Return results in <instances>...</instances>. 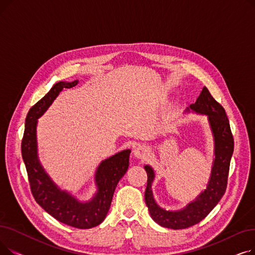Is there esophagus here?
<instances>
[{
  "mask_svg": "<svg viewBox=\"0 0 255 255\" xmlns=\"http://www.w3.org/2000/svg\"><path fill=\"white\" fill-rule=\"evenodd\" d=\"M150 153V150L148 146H145L143 144H138L136 145L134 150H133V155H134L136 158L138 159H141V158H144L145 156H148Z\"/></svg>",
  "mask_w": 255,
  "mask_h": 255,
  "instance_id": "esophagus-1",
  "label": "esophagus"
}]
</instances>
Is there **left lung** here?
I'll list each match as a JSON object with an SVG mask.
<instances>
[{
  "instance_id": "8db88e82",
  "label": "left lung",
  "mask_w": 255,
  "mask_h": 255,
  "mask_svg": "<svg viewBox=\"0 0 255 255\" xmlns=\"http://www.w3.org/2000/svg\"><path fill=\"white\" fill-rule=\"evenodd\" d=\"M190 110L208 116L214 142H215V160H214L207 189L194 202L181 211L171 212L163 210L156 204L151 190L152 182L155 177L154 171L151 166H144L148 175L144 200L151 217L159 225L172 230L187 229L200 222L220 202L227 187L231 159L234 153V136L230 121L222 105L213 98L206 87L200 92L196 102L190 105ZM187 111L189 112V109Z\"/></svg>"
}]
</instances>
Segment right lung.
<instances>
[{
  "mask_svg": "<svg viewBox=\"0 0 255 255\" xmlns=\"http://www.w3.org/2000/svg\"><path fill=\"white\" fill-rule=\"evenodd\" d=\"M77 83L78 80L56 84L42 99L31 107L25 118L21 156L36 203L58 221L76 229L87 230L97 226L104 220L110 210L116 187L128 169L131 151L120 152L100 163L95 176L98 192L88 203L78 202L68 192L62 191L53 184L38 160L37 119L45 113L63 89H70Z\"/></svg>",
  "mask_w": 255,
  "mask_h": 255,
  "instance_id": "obj_1",
  "label": "right lung"
}]
</instances>
